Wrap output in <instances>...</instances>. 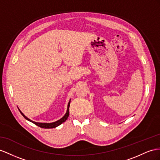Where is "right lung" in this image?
I'll use <instances>...</instances> for the list:
<instances>
[{
	"mask_svg": "<svg viewBox=\"0 0 160 160\" xmlns=\"http://www.w3.org/2000/svg\"><path fill=\"white\" fill-rule=\"evenodd\" d=\"M70 101H71V99L69 100V103H68V104L67 112H66V113H65V115H64L62 118H61L60 120H57V121H56V122H51V123H41V122H36L32 121V120H31L30 119H29V118H27L21 111H20V109H19V108H18V109H19V110L20 113H22V115L24 118H25L27 120L32 122V123H33V124H36V126H39V127H41V128H55V127H57V126H59L60 124H62L63 122H64L65 120H66L68 119V116H69V105H70Z\"/></svg>",
	"mask_w": 160,
	"mask_h": 160,
	"instance_id": "1",
	"label": "right lung"
}]
</instances>
